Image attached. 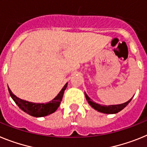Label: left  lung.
<instances>
[{
    "label": "left lung",
    "mask_w": 147,
    "mask_h": 147,
    "mask_svg": "<svg viewBox=\"0 0 147 147\" xmlns=\"http://www.w3.org/2000/svg\"><path fill=\"white\" fill-rule=\"evenodd\" d=\"M85 97L86 98V100L88 101L89 104L92 107L93 109H95V110L98 111V112H102V113H105V114H115V113H118V112L121 111L123 109H124L125 107H127L129 104L132 98L129 100L128 101L126 102V103H123V104H117V105H100V104H98L93 102V100H92L91 98H89L86 93L85 92Z\"/></svg>",
    "instance_id": "8db88e82"
}]
</instances>
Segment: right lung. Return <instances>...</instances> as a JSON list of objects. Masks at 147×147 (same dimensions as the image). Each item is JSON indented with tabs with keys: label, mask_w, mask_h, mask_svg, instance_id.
Segmentation results:
<instances>
[{
	"label": "right lung",
	"mask_w": 147,
	"mask_h": 147,
	"mask_svg": "<svg viewBox=\"0 0 147 147\" xmlns=\"http://www.w3.org/2000/svg\"><path fill=\"white\" fill-rule=\"evenodd\" d=\"M67 84H68V83L65 84L64 86L62 88L58 95L54 99H52V100L49 101L48 103H45V104L44 103H42V104L32 103V102L22 100V99L15 96L9 87L8 89L11 98L13 99L15 104L18 106L20 109H22L24 112H26L29 115L36 117V118H40V117L49 115L58 109L60 104H61V100H62L63 93H64L65 89H66Z\"/></svg>",
	"instance_id": "1"
}]
</instances>
